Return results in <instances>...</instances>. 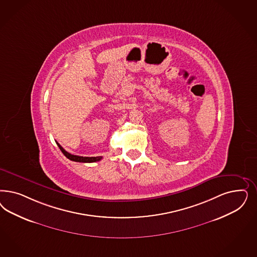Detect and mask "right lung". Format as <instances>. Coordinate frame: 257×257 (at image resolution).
Returning a JSON list of instances; mask_svg holds the SVG:
<instances>
[{
    "mask_svg": "<svg viewBox=\"0 0 257 257\" xmlns=\"http://www.w3.org/2000/svg\"><path fill=\"white\" fill-rule=\"evenodd\" d=\"M57 145H58V148L61 150V152L66 156L69 160L71 161H74V162H78V163H95V162H98L100 161L102 157L98 156V157H82V156H76V155H73L69 152H67L65 149H63L58 142H57Z\"/></svg>",
    "mask_w": 257,
    "mask_h": 257,
    "instance_id": "right-lung-1",
    "label": "right lung"
}]
</instances>
